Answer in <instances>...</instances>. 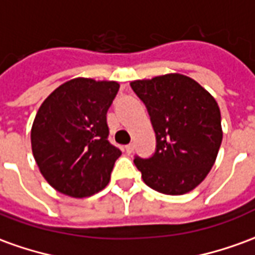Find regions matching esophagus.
<instances>
[{"label": "esophagus", "mask_w": 255, "mask_h": 255, "mask_svg": "<svg viewBox=\"0 0 255 255\" xmlns=\"http://www.w3.org/2000/svg\"><path fill=\"white\" fill-rule=\"evenodd\" d=\"M132 151H133V144L132 143L127 144V146H126V153H127V154H131Z\"/></svg>", "instance_id": "esophagus-1"}]
</instances>
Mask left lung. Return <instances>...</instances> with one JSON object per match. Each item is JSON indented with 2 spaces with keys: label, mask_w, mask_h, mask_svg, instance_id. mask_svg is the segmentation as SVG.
<instances>
[{
  "label": "left lung",
  "mask_w": 255,
  "mask_h": 255,
  "mask_svg": "<svg viewBox=\"0 0 255 255\" xmlns=\"http://www.w3.org/2000/svg\"><path fill=\"white\" fill-rule=\"evenodd\" d=\"M147 109L155 132V151L135 155L143 182L168 195L191 191L212 169L223 140L217 102L194 79L168 73L131 82Z\"/></svg>",
  "instance_id": "obj_1"
}]
</instances>
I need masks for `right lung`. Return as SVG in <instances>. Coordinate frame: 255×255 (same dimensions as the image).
Masks as SVG:
<instances>
[{
	"label": "right lung",
	"mask_w": 255,
	"mask_h": 255,
	"mask_svg": "<svg viewBox=\"0 0 255 255\" xmlns=\"http://www.w3.org/2000/svg\"><path fill=\"white\" fill-rule=\"evenodd\" d=\"M116 82L78 78L43 101L31 129L32 154L47 183L73 198L90 197L111 180L119 147L108 140L106 113Z\"/></svg>",
	"instance_id": "1"
}]
</instances>
